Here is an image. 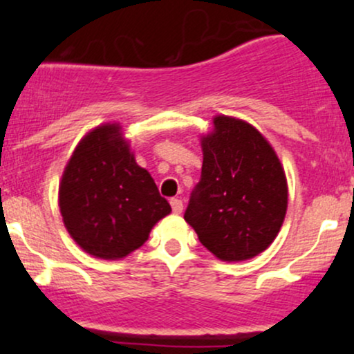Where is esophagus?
<instances>
[{"label":"esophagus","mask_w":354,"mask_h":354,"mask_svg":"<svg viewBox=\"0 0 354 354\" xmlns=\"http://www.w3.org/2000/svg\"><path fill=\"white\" fill-rule=\"evenodd\" d=\"M171 208H173V213H176V214H180L181 211H183V201L181 200H178V198H173L171 201Z\"/></svg>","instance_id":"34e87169"}]
</instances>
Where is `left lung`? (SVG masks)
<instances>
[{
	"instance_id": "8db88e82",
	"label": "left lung",
	"mask_w": 354,
	"mask_h": 354,
	"mask_svg": "<svg viewBox=\"0 0 354 354\" xmlns=\"http://www.w3.org/2000/svg\"><path fill=\"white\" fill-rule=\"evenodd\" d=\"M203 168L186 223L221 261H246L266 250L281 230L288 181L278 154L253 124L213 118L201 136Z\"/></svg>"
}]
</instances>
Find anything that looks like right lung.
<instances>
[{
  "instance_id": "right-lung-1",
  "label": "right lung",
  "mask_w": 354,
  "mask_h": 354,
  "mask_svg": "<svg viewBox=\"0 0 354 354\" xmlns=\"http://www.w3.org/2000/svg\"><path fill=\"white\" fill-rule=\"evenodd\" d=\"M58 205L76 245L101 259L133 253L171 213L120 123L100 124L81 138L61 176Z\"/></svg>"
}]
</instances>
